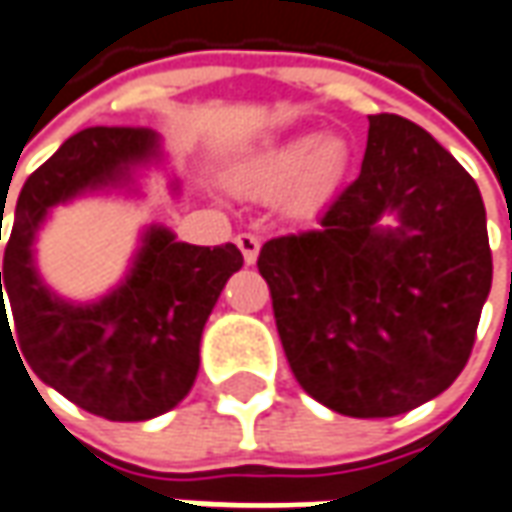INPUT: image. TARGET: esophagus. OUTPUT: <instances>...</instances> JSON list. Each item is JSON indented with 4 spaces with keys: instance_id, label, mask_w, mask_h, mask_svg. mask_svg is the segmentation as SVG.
I'll return each instance as SVG.
<instances>
[{
    "instance_id": "1",
    "label": "esophagus",
    "mask_w": 512,
    "mask_h": 512,
    "mask_svg": "<svg viewBox=\"0 0 512 512\" xmlns=\"http://www.w3.org/2000/svg\"><path fill=\"white\" fill-rule=\"evenodd\" d=\"M235 243H238V249H241L243 260L252 266L257 260V252H260V238H257V235H249V232H241V235L235 238Z\"/></svg>"
}]
</instances>
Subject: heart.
Instances as JSON below:
<instances>
[{
  "instance_id": "obj_1",
  "label": "heart",
  "mask_w": 512,
  "mask_h": 512,
  "mask_svg": "<svg viewBox=\"0 0 512 512\" xmlns=\"http://www.w3.org/2000/svg\"><path fill=\"white\" fill-rule=\"evenodd\" d=\"M347 168L350 148L342 137L297 134L252 156L238 170L235 184L252 198H274L288 190V212L311 215L339 190Z\"/></svg>"
}]
</instances>
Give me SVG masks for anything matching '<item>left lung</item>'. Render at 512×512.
<instances>
[{"label":"left lung","instance_id":"8db88e82","mask_svg":"<svg viewBox=\"0 0 512 512\" xmlns=\"http://www.w3.org/2000/svg\"><path fill=\"white\" fill-rule=\"evenodd\" d=\"M257 269L300 387L339 415H403L471 358L493 280L485 204L429 131L370 114L356 182L316 229L263 243Z\"/></svg>","mask_w":512,"mask_h":512}]
</instances>
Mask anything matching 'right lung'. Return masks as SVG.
Instances as JSON below:
<instances>
[{
	"label": "right lung",
	"mask_w": 512,
	"mask_h": 512,
	"mask_svg": "<svg viewBox=\"0 0 512 512\" xmlns=\"http://www.w3.org/2000/svg\"><path fill=\"white\" fill-rule=\"evenodd\" d=\"M156 156L159 137L151 128L95 125L66 139L24 182L0 271V333L9 330L1 305L8 293L10 339L16 333L30 370L86 412L120 423L151 420L190 392L201 330L243 266L241 249L193 246L176 241L170 229L151 227L128 277L109 297L72 305L41 283L33 241L50 207L131 182V170Z\"/></svg>",
	"instance_id": "obj_1"
}]
</instances>
